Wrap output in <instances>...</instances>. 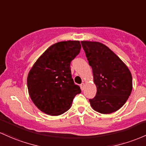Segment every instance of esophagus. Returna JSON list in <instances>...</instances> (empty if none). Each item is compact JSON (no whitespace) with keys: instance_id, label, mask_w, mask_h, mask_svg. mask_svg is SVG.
Masks as SVG:
<instances>
[{"instance_id":"esophagus-1","label":"esophagus","mask_w":146,"mask_h":146,"mask_svg":"<svg viewBox=\"0 0 146 146\" xmlns=\"http://www.w3.org/2000/svg\"><path fill=\"white\" fill-rule=\"evenodd\" d=\"M84 86H85V84H84V83H82L80 84V88L82 91L84 89Z\"/></svg>"}]
</instances>
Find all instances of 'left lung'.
<instances>
[{"mask_svg": "<svg viewBox=\"0 0 146 146\" xmlns=\"http://www.w3.org/2000/svg\"><path fill=\"white\" fill-rule=\"evenodd\" d=\"M91 66L96 96L90 99L95 111L103 114L116 111L123 106L132 90V77L125 64L111 49L97 41H82Z\"/></svg>", "mask_w": 146, "mask_h": 146, "instance_id": "obj_1", "label": "left lung"}]
</instances>
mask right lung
<instances>
[{
  "instance_id": "1",
  "label": "right lung",
  "mask_w": 146,
  "mask_h": 146,
  "mask_svg": "<svg viewBox=\"0 0 146 146\" xmlns=\"http://www.w3.org/2000/svg\"><path fill=\"white\" fill-rule=\"evenodd\" d=\"M79 41H60L46 50L29 71L27 84L29 95L35 106L50 116L68 111L73 98L81 92L74 84L70 62L80 53Z\"/></svg>"
}]
</instances>
